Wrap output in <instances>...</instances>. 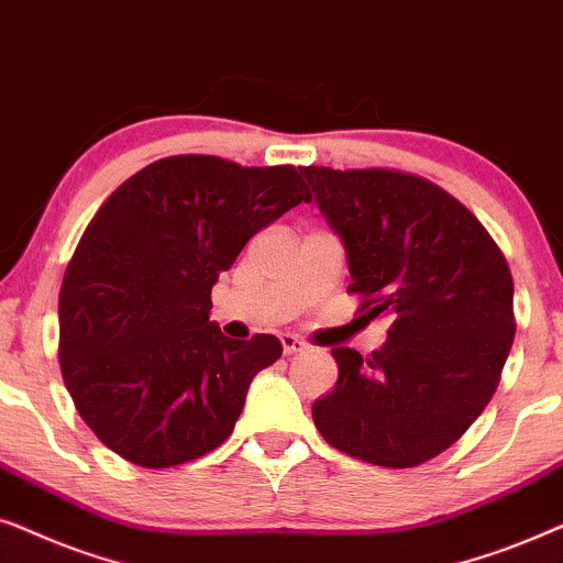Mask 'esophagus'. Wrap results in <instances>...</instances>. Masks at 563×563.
Returning a JSON list of instances; mask_svg holds the SVG:
<instances>
[{
  "instance_id": "obj_1",
  "label": "esophagus",
  "mask_w": 563,
  "mask_h": 563,
  "mask_svg": "<svg viewBox=\"0 0 563 563\" xmlns=\"http://www.w3.org/2000/svg\"><path fill=\"white\" fill-rule=\"evenodd\" d=\"M280 344H283V352H286V355H296V352L306 350V342L298 340L296 334H280Z\"/></svg>"
}]
</instances>
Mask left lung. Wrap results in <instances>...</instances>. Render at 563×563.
<instances>
[{"label": "left lung", "mask_w": 563, "mask_h": 563, "mask_svg": "<svg viewBox=\"0 0 563 563\" xmlns=\"http://www.w3.org/2000/svg\"><path fill=\"white\" fill-rule=\"evenodd\" d=\"M301 172L342 236L357 311L391 319L371 357L332 350L340 376L313 404V424L352 459L415 468L448 451L497 391L517 327L512 273L484 223L430 179Z\"/></svg>", "instance_id": "obj_1"}]
</instances>
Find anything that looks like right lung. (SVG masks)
Returning a JSON list of instances; mask_svg holds the SVG:
<instances>
[{"label": "right lung", "mask_w": 563, "mask_h": 563, "mask_svg": "<svg viewBox=\"0 0 563 563\" xmlns=\"http://www.w3.org/2000/svg\"><path fill=\"white\" fill-rule=\"evenodd\" d=\"M311 192L294 164L164 156L125 179L81 234L58 294V365L102 445L172 468L234 432L246 388L283 355L229 340L211 290L244 244Z\"/></svg>", "instance_id": "obj_1"}]
</instances>
